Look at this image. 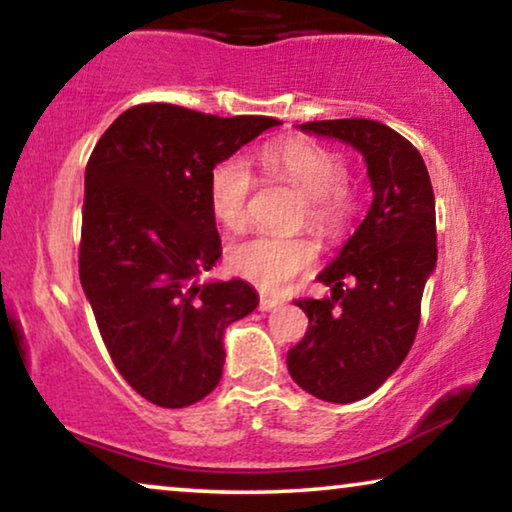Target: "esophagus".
<instances>
[{
    "instance_id": "esophagus-1",
    "label": "esophagus",
    "mask_w": 512,
    "mask_h": 512,
    "mask_svg": "<svg viewBox=\"0 0 512 512\" xmlns=\"http://www.w3.org/2000/svg\"><path fill=\"white\" fill-rule=\"evenodd\" d=\"M276 306H280L278 297H271V294H262V297H259V311H271V308Z\"/></svg>"
}]
</instances>
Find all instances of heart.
<instances>
[{"label":"heart","mask_w":512,"mask_h":512,"mask_svg":"<svg viewBox=\"0 0 512 512\" xmlns=\"http://www.w3.org/2000/svg\"><path fill=\"white\" fill-rule=\"evenodd\" d=\"M257 164L273 181L301 194L304 206L299 220L315 232L336 239L350 227L359 208V192L350 183L348 162L338 150L311 139H285L259 150ZM253 185L255 178L239 157L215 164L208 176V204L222 227L241 232L248 225ZM227 259L234 273L273 292L311 269L318 248L306 236H253L234 243Z\"/></svg>","instance_id":"obj_1"}]
</instances>
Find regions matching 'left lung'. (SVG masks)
I'll use <instances>...</instances> for the list:
<instances>
[{"label":"left lung","instance_id":"left-lung-1","mask_svg":"<svg viewBox=\"0 0 512 512\" xmlns=\"http://www.w3.org/2000/svg\"><path fill=\"white\" fill-rule=\"evenodd\" d=\"M301 129L357 148L373 187L364 222L318 276L331 297L294 301L308 329L287 352L301 390L350 403L376 392L415 341L424 283L436 266L434 190L417 148L383 122L313 120Z\"/></svg>","mask_w":512,"mask_h":512}]
</instances>
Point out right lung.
<instances>
[{
    "mask_svg": "<svg viewBox=\"0 0 512 512\" xmlns=\"http://www.w3.org/2000/svg\"><path fill=\"white\" fill-rule=\"evenodd\" d=\"M269 115L139 104L113 120L85 167L78 276L115 369L160 408H185L222 378V336L257 308L243 280L197 285L222 255L208 176Z\"/></svg>",
    "mask_w": 512,
    "mask_h": 512,
    "instance_id": "1",
    "label": "right lung"
}]
</instances>
